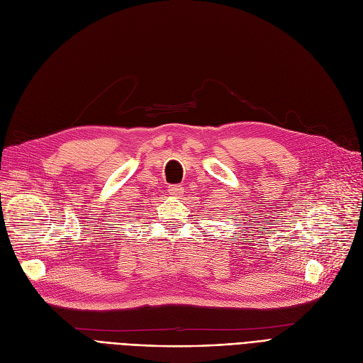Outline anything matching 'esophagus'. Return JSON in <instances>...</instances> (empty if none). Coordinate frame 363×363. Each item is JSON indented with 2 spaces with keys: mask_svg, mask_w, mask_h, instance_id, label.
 Wrapping results in <instances>:
<instances>
[{
  "mask_svg": "<svg viewBox=\"0 0 363 363\" xmlns=\"http://www.w3.org/2000/svg\"><path fill=\"white\" fill-rule=\"evenodd\" d=\"M168 192H169V195H172V196H177V198H180V196H183V187L182 186H169V189H168Z\"/></svg>",
  "mask_w": 363,
  "mask_h": 363,
  "instance_id": "34e87169",
  "label": "esophagus"
}]
</instances>
